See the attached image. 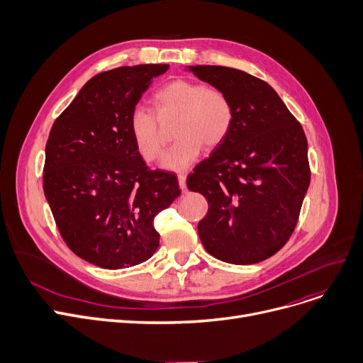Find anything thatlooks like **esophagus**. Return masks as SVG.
Returning <instances> with one entry per match:
<instances>
[{
    "label": "esophagus",
    "mask_w": 363,
    "mask_h": 363,
    "mask_svg": "<svg viewBox=\"0 0 363 363\" xmlns=\"http://www.w3.org/2000/svg\"><path fill=\"white\" fill-rule=\"evenodd\" d=\"M178 181H179V186L182 189L186 188V175L185 174H178Z\"/></svg>",
    "instance_id": "34e87169"
}]
</instances>
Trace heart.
Returning a JSON list of instances; mask_svg holds the SVG:
<instances>
[{"label":"heart","instance_id":"heart-1","mask_svg":"<svg viewBox=\"0 0 363 363\" xmlns=\"http://www.w3.org/2000/svg\"><path fill=\"white\" fill-rule=\"evenodd\" d=\"M150 110L135 108L129 116V133L138 155L145 162H155L164 150L166 138L155 119L178 114L174 128L175 144L169 148L163 166L181 170L191 164L201 148L213 150L230 135L234 125V106L228 94L199 81L177 79L152 95Z\"/></svg>","mask_w":363,"mask_h":363}]
</instances>
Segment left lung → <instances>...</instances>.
Returning a JSON list of instances; mask_svg holds the SVG:
<instances>
[{"mask_svg":"<svg viewBox=\"0 0 363 363\" xmlns=\"http://www.w3.org/2000/svg\"><path fill=\"white\" fill-rule=\"evenodd\" d=\"M220 88L234 106L230 135L186 178L203 194L207 215L199 235L208 255L252 264L285 245L311 184L308 140L301 125L264 81L225 66H189Z\"/></svg>","mask_w":363,"mask_h":363,"instance_id":"8db88e82","label":"left lung"}]
</instances>
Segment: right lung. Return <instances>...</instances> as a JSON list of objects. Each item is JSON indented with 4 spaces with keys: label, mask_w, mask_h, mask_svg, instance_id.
I'll list each match as a JSON object with an SVG mask.
<instances>
[{
    "label": "right lung",
    "mask_w": 363,
    "mask_h": 363,
    "mask_svg": "<svg viewBox=\"0 0 363 363\" xmlns=\"http://www.w3.org/2000/svg\"><path fill=\"white\" fill-rule=\"evenodd\" d=\"M167 69L138 65L95 74L50 130L43 184L55 225L76 256L104 269L155 255V218L181 194L175 174L150 170L128 126L151 81Z\"/></svg>",
    "instance_id": "1"
}]
</instances>
